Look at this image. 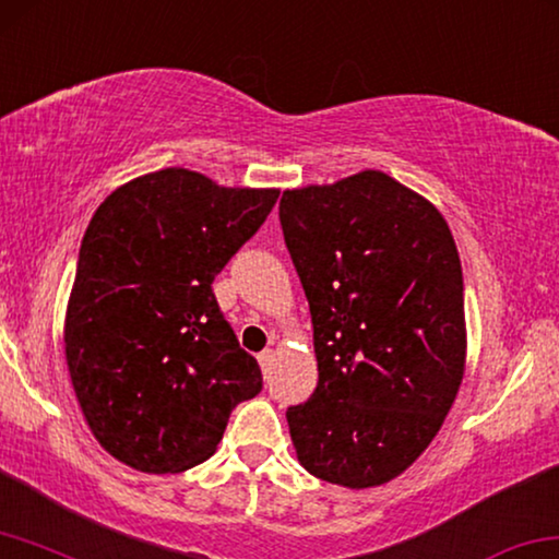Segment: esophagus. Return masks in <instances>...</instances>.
<instances>
[{
    "label": "esophagus",
    "instance_id": "1",
    "mask_svg": "<svg viewBox=\"0 0 559 559\" xmlns=\"http://www.w3.org/2000/svg\"><path fill=\"white\" fill-rule=\"evenodd\" d=\"M272 349H262L260 355H257V362H260V367H262V372H267V367L272 365Z\"/></svg>",
    "mask_w": 559,
    "mask_h": 559
}]
</instances>
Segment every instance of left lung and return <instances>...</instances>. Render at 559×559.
<instances>
[{"instance_id": "left-lung-1", "label": "left lung", "mask_w": 559, "mask_h": 559, "mask_svg": "<svg viewBox=\"0 0 559 559\" xmlns=\"http://www.w3.org/2000/svg\"><path fill=\"white\" fill-rule=\"evenodd\" d=\"M280 222L314 330L317 388L287 409L297 460L365 489L402 475L465 374V285L435 204L377 169L287 190Z\"/></svg>"}]
</instances>
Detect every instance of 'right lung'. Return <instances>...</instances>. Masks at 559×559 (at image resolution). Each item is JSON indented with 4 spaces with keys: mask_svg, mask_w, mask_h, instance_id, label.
Returning a JSON list of instances; mask_svg holds the SVG:
<instances>
[{
    "mask_svg": "<svg viewBox=\"0 0 559 559\" xmlns=\"http://www.w3.org/2000/svg\"><path fill=\"white\" fill-rule=\"evenodd\" d=\"M280 190L219 187L167 167L111 192L84 231L64 352L84 419L111 457L150 475L217 450L229 412L262 390L212 282Z\"/></svg>",
    "mask_w": 559,
    "mask_h": 559,
    "instance_id": "obj_1",
    "label": "right lung"
}]
</instances>
